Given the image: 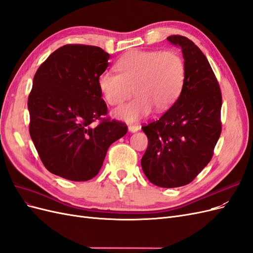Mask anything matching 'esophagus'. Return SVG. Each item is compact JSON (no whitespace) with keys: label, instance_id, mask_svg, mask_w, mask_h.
Masks as SVG:
<instances>
[{"label":"esophagus","instance_id":"1","mask_svg":"<svg viewBox=\"0 0 253 253\" xmlns=\"http://www.w3.org/2000/svg\"><path fill=\"white\" fill-rule=\"evenodd\" d=\"M127 128H128V131L131 132V133H135V132H137V131H139L140 126H135V125H129Z\"/></svg>","mask_w":253,"mask_h":253}]
</instances>
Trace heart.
<instances>
[{
  "label": "heart",
  "instance_id": "obj_1",
  "mask_svg": "<svg viewBox=\"0 0 253 253\" xmlns=\"http://www.w3.org/2000/svg\"><path fill=\"white\" fill-rule=\"evenodd\" d=\"M118 73L104 72L98 87L110 105H119L135 93L137 97L113 112L127 122L139 120L155 108L169 110L177 100L186 78V64L173 50H133L116 64Z\"/></svg>",
  "mask_w": 253,
  "mask_h": 253
}]
</instances>
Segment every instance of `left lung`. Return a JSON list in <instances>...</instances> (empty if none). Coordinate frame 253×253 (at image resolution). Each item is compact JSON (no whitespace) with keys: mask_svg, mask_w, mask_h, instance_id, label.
Instances as JSON below:
<instances>
[{"mask_svg":"<svg viewBox=\"0 0 253 253\" xmlns=\"http://www.w3.org/2000/svg\"><path fill=\"white\" fill-rule=\"evenodd\" d=\"M167 40L181 48L186 78L176 102L141 127L149 140L141 167L155 186L177 188L192 181L213 156L221 132V94L208 60L192 41L182 36Z\"/></svg>","mask_w":253,"mask_h":253,"instance_id":"1","label":"left lung"}]
</instances>
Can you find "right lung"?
Wrapping results in <instances>:
<instances>
[{
    "label": "right lung",
    "instance_id": "obj_1",
    "mask_svg": "<svg viewBox=\"0 0 253 253\" xmlns=\"http://www.w3.org/2000/svg\"><path fill=\"white\" fill-rule=\"evenodd\" d=\"M110 55L90 45L67 44L38 68L28 97L29 134L44 167L73 181L91 179L100 171L110 145L127 126L102 119L108 113L98 77ZM100 120L98 126L92 122Z\"/></svg>",
    "mask_w": 253,
    "mask_h": 253
}]
</instances>
